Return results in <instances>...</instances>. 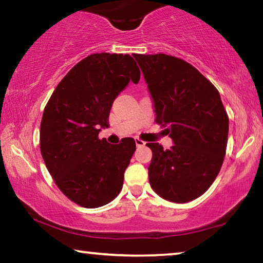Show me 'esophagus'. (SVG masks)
I'll list each match as a JSON object with an SVG mask.
<instances>
[{"label": "esophagus", "mask_w": 263, "mask_h": 263, "mask_svg": "<svg viewBox=\"0 0 263 263\" xmlns=\"http://www.w3.org/2000/svg\"><path fill=\"white\" fill-rule=\"evenodd\" d=\"M135 141H136L137 147H144V146L146 145V142H145V141H142L141 139H139V138H136Z\"/></svg>", "instance_id": "34e87169"}]
</instances>
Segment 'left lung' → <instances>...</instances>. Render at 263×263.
I'll return each mask as SVG.
<instances>
[{
	"label": "left lung",
	"mask_w": 263,
	"mask_h": 263,
	"mask_svg": "<svg viewBox=\"0 0 263 263\" xmlns=\"http://www.w3.org/2000/svg\"><path fill=\"white\" fill-rule=\"evenodd\" d=\"M153 99L155 122L174 145L148 142L152 189L160 197L186 203L202 196L219 173L226 153L229 116L209 80L179 58L135 54Z\"/></svg>",
	"instance_id": "left-lung-1"
}]
</instances>
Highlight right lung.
I'll list each match as a JSON object with an SVG mask.
<instances>
[{
    "instance_id": "add662e5",
    "label": "right lung",
    "mask_w": 263,
    "mask_h": 263,
    "mask_svg": "<svg viewBox=\"0 0 263 263\" xmlns=\"http://www.w3.org/2000/svg\"><path fill=\"white\" fill-rule=\"evenodd\" d=\"M140 70L128 54L96 53L78 62L58 84L44 109L41 152L66 197L83 208L103 206L121 193L136 151L132 138L110 145L100 139L109 127L116 97Z\"/></svg>"
}]
</instances>
